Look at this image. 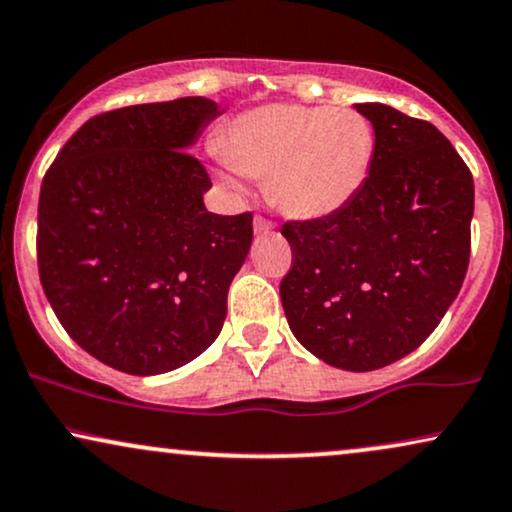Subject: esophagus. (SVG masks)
<instances>
[{
    "instance_id": "1",
    "label": "esophagus",
    "mask_w": 512,
    "mask_h": 512,
    "mask_svg": "<svg viewBox=\"0 0 512 512\" xmlns=\"http://www.w3.org/2000/svg\"><path fill=\"white\" fill-rule=\"evenodd\" d=\"M270 232H273V223H270V220H266V218L256 216L254 218V235L263 237V235H270Z\"/></svg>"
}]
</instances>
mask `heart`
<instances>
[{
	"label": "heart",
	"mask_w": 512,
	"mask_h": 512,
	"mask_svg": "<svg viewBox=\"0 0 512 512\" xmlns=\"http://www.w3.org/2000/svg\"><path fill=\"white\" fill-rule=\"evenodd\" d=\"M220 154L246 178H266L277 211L318 220L361 192L375 156V130L353 109L268 104L227 125Z\"/></svg>",
	"instance_id": "b5f03b06"
}]
</instances>
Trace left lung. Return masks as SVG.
Returning a JSON list of instances; mask_svg holds the SVG:
<instances>
[{
  "label": "left lung",
  "mask_w": 512,
  "mask_h": 512,
  "mask_svg": "<svg viewBox=\"0 0 512 512\" xmlns=\"http://www.w3.org/2000/svg\"><path fill=\"white\" fill-rule=\"evenodd\" d=\"M375 130L361 192L318 220H289L280 285L289 330L334 368L368 372L425 342L463 287L475 182L432 123L353 104Z\"/></svg>",
  "instance_id": "8db88e82"
}]
</instances>
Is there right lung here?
<instances>
[{"label":"right lung","mask_w":512,"mask_h":512,"mask_svg":"<svg viewBox=\"0 0 512 512\" xmlns=\"http://www.w3.org/2000/svg\"><path fill=\"white\" fill-rule=\"evenodd\" d=\"M220 113L182 97L94 116L42 180L44 294L75 344L128 375L180 368L223 330L254 227L204 206L211 180L189 149Z\"/></svg>","instance_id":"obj_1"}]
</instances>
